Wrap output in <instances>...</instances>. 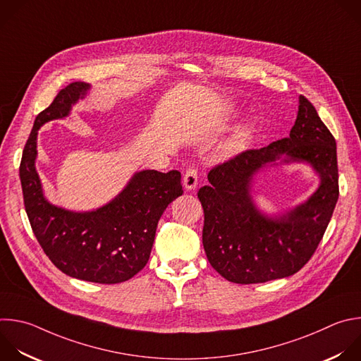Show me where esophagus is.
<instances>
[{"label":"esophagus","mask_w":361,"mask_h":361,"mask_svg":"<svg viewBox=\"0 0 361 361\" xmlns=\"http://www.w3.org/2000/svg\"><path fill=\"white\" fill-rule=\"evenodd\" d=\"M197 184H198V170L194 166H191L184 174V187L187 190H194Z\"/></svg>","instance_id":"34e87169"}]
</instances>
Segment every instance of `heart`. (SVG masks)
I'll return each mask as SVG.
<instances>
[{
	"label": "heart",
	"instance_id": "b5f03b06",
	"mask_svg": "<svg viewBox=\"0 0 361 361\" xmlns=\"http://www.w3.org/2000/svg\"><path fill=\"white\" fill-rule=\"evenodd\" d=\"M248 140H250V130L247 128L238 129L232 135V137L228 140V143L225 146V150L228 153H235V152L243 150L248 145Z\"/></svg>",
	"mask_w": 361,
	"mask_h": 361
}]
</instances>
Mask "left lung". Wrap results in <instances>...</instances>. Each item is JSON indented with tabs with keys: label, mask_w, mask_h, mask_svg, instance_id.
<instances>
[{
	"label": "left lung",
	"mask_w": 361,
	"mask_h": 361,
	"mask_svg": "<svg viewBox=\"0 0 361 361\" xmlns=\"http://www.w3.org/2000/svg\"><path fill=\"white\" fill-rule=\"evenodd\" d=\"M281 155L306 161L321 176V187L305 204L268 219L250 198L252 176ZM198 191L204 209L202 245L211 267L226 281L264 283L300 271L317 250L338 198L336 140L314 106L299 97L289 137L238 153L208 173Z\"/></svg>",
	"instance_id": "obj_1"
}]
</instances>
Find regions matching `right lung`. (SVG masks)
Here are the masks:
<instances>
[{
    "mask_svg": "<svg viewBox=\"0 0 361 361\" xmlns=\"http://www.w3.org/2000/svg\"><path fill=\"white\" fill-rule=\"evenodd\" d=\"M87 89L83 82L69 83L35 117L20 178L31 228L51 262L68 276L111 285L129 281L146 267L160 216L183 194L181 173L140 171L113 201L90 212H71L49 204L35 170L37 135L49 120L68 116Z\"/></svg>",
    "mask_w": 361,
    "mask_h": 361,
    "instance_id": "1",
    "label": "right lung"
}]
</instances>
